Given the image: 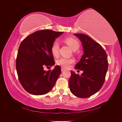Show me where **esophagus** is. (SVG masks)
Masks as SVG:
<instances>
[{
  "label": "esophagus",
  "instance_id": "1",
  "mask_svg": "<svg viewBox=\"0 0 122 122\" xmlns=\"http://www.w3.org/2000/svg\"><path fill=\"white\" fill-rule=\"evenodd\" d=\"M61 72H64V71H65V69H64V68H62V67H61Z\"/></svg>",
  "mask_w": 122,
  "mask_h": 122
}]
</instances>
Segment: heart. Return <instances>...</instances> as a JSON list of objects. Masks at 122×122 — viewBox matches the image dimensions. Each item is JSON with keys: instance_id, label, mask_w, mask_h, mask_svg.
I'll list each match as a JSON object with an SVG mask.
<instances>
[{"instance_id": "b5f03b06", "label": "heart", "mask_w": 122, "mask_h": 122, "mask_svg": "<svg viewBox=\"0 0 122 122\" xmlns=\"http://www.w3.org/2000/svg\"><path fill=\"white\" fill-rule=\"evenodd\" d=\"M64 41L74 51L77 50L79 48V43L75 38L73 37H68L64 39ZM59 50H60V45H59L58 42L55 41L53 42L51 46V53L54 56L57 57L58 56L59 54ZM74 59L73 58H68L65 57H61L56 61L58 65L65 69L69 68L73 63H74Z\"/></svg>"}]
</instances>
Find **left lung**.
I'll return each mask as SVG.
<instances>
[{"label":"left lung","instance_id":"1","mask_svg":"<svg viewBox=\"0 0 122 122\" xmlns=\"http://www.w3.org/2000/svg\"><path fill=\"white\" fill-rule=\"evenodd\" d=\"M82 43L84 54L75 68L83 71L81 75L71 71L69 86L75 96L86 98L94 95L101 89L104 82L108 62L103 48L90 36L75 34Z\"/></svg>","mask_w":122,"mask_h":122}]
</instances>
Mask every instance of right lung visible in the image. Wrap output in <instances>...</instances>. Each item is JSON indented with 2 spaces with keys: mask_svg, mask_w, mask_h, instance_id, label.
I'll use <instances>...</instances> for the list:
<instances>
[{
  "mask_svg": "<svg viewBox=\"0 0 122 122\" xmlns=\"http://www.w3.org/2000/svg\"><path fill=\"white\" fill-rule=\"evenodd\" d=\"M62 33L48 29L39 30L27 36L20 44L16 67L19 81L28 93L44 95L54 86L61 73V67L57 65L48 71L44 68L54 65L51 46Z\"/></svg>",
  "mask_w": 122,
  "mask_h": 122,
  "instance_id": "add662e5",
  "label": "right lung"
}]
</instances>
